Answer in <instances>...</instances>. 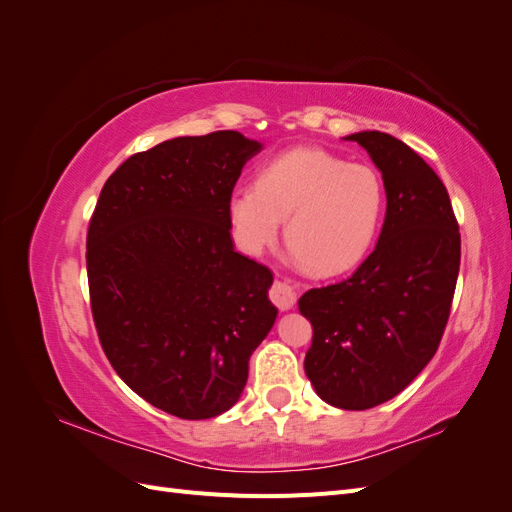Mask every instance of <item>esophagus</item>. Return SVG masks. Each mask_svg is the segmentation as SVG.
Masks as SVG:
<instances>
[{
  "instance_id": "esophagus-1",
  "label": "esophagus",
  "mask_w": 512,
  "mask_h": 512,
  "mask_svg": "<svg viewBox=\"0 0 512 512\" xmlns=\"http://www.w3.org/2000/svg\"><path fill=\"white\" fill-rule=\"evenodd\" d=\"M269 297L282 312H288V309H292L294 301H297V286L288 280H275L269 290Z\"/></svg>"
}]
</instances>
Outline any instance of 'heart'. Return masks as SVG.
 <instances>
[{
    "label": "heart",
    "instance_id": "obj_1",
    "mask_svg": "<svg viewBox=\"0 0 512 512\" xmlns=\"http://www.w3.org/2000/svg\"><path fill=\"white\" fill-rule=\"evenodd\" d=\"M386 207L384 179L374 166L346 162L320 147H297L258 173L254 185L228 196L232 237L260 254L280 235L301 265L316 275L352 269L374 243Z\"/></svg>",
    "mask_w": 512,
    "mask_h": 512
}]
</instances>
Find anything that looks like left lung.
<instances>
[{
    "label": "left lung",
    "instance_id": "8db88e82",
    "mask_svg": "<svg viewBox=\"0 0 512 512\" xmlns=\"http://www.w3.org/2000/svg\"><path fill=\"white\" fill-rule=\"evenodd\" d=\"M386 188L376 250L346 280L307 290L312 322L305 374L327 404L367 410L393 399L436 354L457 286L461 235L451 198L414 149L384 132H356Z\"/></svg>",
    "mask_w": 512,
    "mask_h": 512
}]
</instances>
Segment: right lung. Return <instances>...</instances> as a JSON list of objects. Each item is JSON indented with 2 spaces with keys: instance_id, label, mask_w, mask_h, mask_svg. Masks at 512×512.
<instances>
[{
  "instance_id": "right-lung-1",
  "label": "right lung",
  "mask_w": 512,
  "mask_h": 512,
  "mask_svg": "<svg viewBox=\"0 0 512 512\" xmlns=\"http://www.w3.org/2000/svg\"><path fill=\"white\" fill-rule=\"evenodd\" d=\"M260 149L220 130L134 153L89 222V299L106 359L136 395L188 421L237 404L277 318L273 273L235 252L228 220V196Z\"/></svg>"
}]
</instances>
